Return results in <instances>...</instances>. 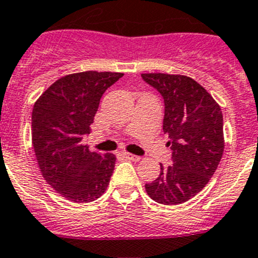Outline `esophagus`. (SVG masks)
Segmentation results:
<instances>
[{
    "mask_svg": "<svg viewBox=\"0 0 258 258\" xmlns=\"http://www.w3.org/2000/svg\"><path fill=\"white\" fill-rule=\"evenodd\" d=\"M123 157L124 158H127V160H131V161H135V162H136V161H140V156H136V155H132V153H128V152H124L123 153Z\"/></svg>",
    "mask_w": 258,
    "mask_h": 258,
    "instance_id": "34e87169",
    "label": "esophagus"
}]
</instances>
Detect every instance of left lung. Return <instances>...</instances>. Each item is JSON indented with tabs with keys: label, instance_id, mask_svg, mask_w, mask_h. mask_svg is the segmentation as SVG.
Listing matches in <instances>:
<instances>
[{
	"label": "left lung",
	"instance_id": "left-lung-1",
	"mask_svg": "<svg viewBox=\"0 0 258 258\" xmlns=\"http://www.w3.org/2000/svg\"><path fill=\"white\" fill-rule=\"evenodd\" d=\"M162 95L163 132L172 150V166L145 188L153 201L179 205L209 183L222 158L223 116L220 105L200 83L183 75L142 74Z\"/></svg>",
	"mask_w": 258,
	"mask_h": 258
}]
</instances>
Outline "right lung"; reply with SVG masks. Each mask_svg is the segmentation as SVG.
<instances>
[{"label":"right lung","mask_w":258,"mask_h":258,"mask_svg":"<svg viewBox=\"0 0 258 258\" xmlns=\"http://www.w3.org/2000/svg\"><path fill=\"white\" fill-rule=\"evenodd\" d=\"M119 72L86 71L52 83L32 110V145L43 178L57 194L76 204L97 200L107 189L116 156L91 152L82 136L105 91Z\"/></svg>","instance_id":"1"}]
</instances>
